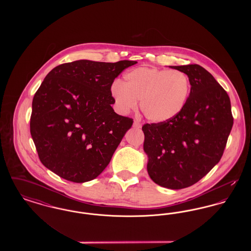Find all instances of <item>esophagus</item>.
Returning a JSON list of instances; mask_svg holds the SVG:
<instances>
[{"label":"esophagus","instance_id":"34e87169","mask_svg":"<svg viewBox=\"0 0 251 251\" xmlns=\"http://www.w3.org/2000/svg\"><path fill=\"white\" fill-rule=\"evenodd\" d=\"M141 126H142V124H141V122L139 120H135L133 121V128L139 129V128H141Z\"/></svg>","mask_w":251,"mask_h":251}]
</instances>
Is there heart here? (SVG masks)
<instances>
[{
  "instance_id": "obj_1",
  "label": "heart",
  "mask_w": 251,
  "mask_h": 251,
  "mask_svg": "<svg viewBox=\"0 0 251 251\" xmlns=\"http://www.w3.org/2000/svg\"><path fill=\"white\" fill-rule=\"evenodd\" d=\"M123 84L115 82L111 94L122 113L137 105L144 116L154 122H166L176 118L185 107L191 91L186 73L157 68L141 67L127 72Z\"/></svg>"
}]
</instances>
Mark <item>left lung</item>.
Here are the masks:
<instances>
[{
	"instance_id": "left-lung-1",
	"label": "left lung",
	"mask_w": 251,
	"mask_h": 251,
	"mask_svg": "<svg viewBox=\"0 0 251 251\" xmlns=\"http://www.w3.org/2000/svg\"><path fill=\"white\" fill-rule=\"evenodd\" d=\"M170 68L187 74L190 95L176 118L144 124V151L151 179L163 187L182 189L220 161L233 117L227 92L210 72L197 64Z\"/></svg>"
}]
</instances>
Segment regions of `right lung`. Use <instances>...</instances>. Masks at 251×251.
<instances>
[{"label": "right lung", "instance_id": "add662e5", "mask_svg": "<svg viewBox=\"0 0 251 251\" xmlns=\"http://www.w3.org/2000/svg\"><path fill=\"white\" fill-rule=\"evenodd\" d=\"M136 61L78 60L55 67L33 99L30 131L40 162L84 182L107 167L133 120L115 113L114 80Z\"/></svg>", "mask_w": 251, "mask_h": 251}]
</instances>
